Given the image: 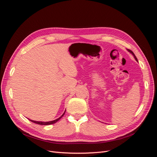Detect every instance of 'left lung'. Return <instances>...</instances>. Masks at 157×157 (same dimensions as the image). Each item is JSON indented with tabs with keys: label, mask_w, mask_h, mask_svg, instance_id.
I'll use <instances>...</instances> for the list:
<instances>
[{
	"label": "left lung",
	"mask_w": 157,
	"mask_h": 157,
	"mask_svg": "<svg viewBox=\"0 0 157 157\" xmlns=\"http://www.w3.org/2000/svg\"><path fill=\"white\" fill-rule=\"evenodd\" d=\"M127 50L128 51V52H130V54H132V55H133V56H134V58H135V59L137 61H137V58H136V56H135V54H134V52H133L132 51H131L130 50H128V49H127Z\"/></svg>",
	"instance_id": "obj_1"
}]
</instances>
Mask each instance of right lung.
<instances>
[{
	"mask_svg": "<svg viewBox=\"0 0 157 157\" xmlns=\"http://www.w3.org/2000/svg\"><path fill=\"white\" fill-rule=\"evenodd\" d=\"M65 111L63 113V115H61L59 118H57V119H56V120L52 121H48V122H41V121H33V120H31V119H29V120H30L31 122H34V123H36V124H40V125H50V124H54V123H56V122H58V121L60 119V118L65 115Z\"/></svg>",
	"mask_w": 157,
	"mask_h": 157,
	"instance_id": "right-lung-1",
	"label": "right lung"
}]
</instances>
